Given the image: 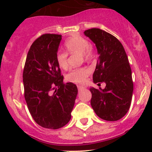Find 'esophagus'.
I'll use <instances>...</instances> for the list:
<instances>
[{
  "label": "esophagus",
  "instance_id": "obj_1",
  "mask_svg": "<svg viewBox=\"0 0 152 152\" xmlns=\"http://www.w3.org/2000/svg\"><path fill=\"white\" fill-rule=\"evenodd\" d=\"M77 87H78V89H79V90H82V89H83V88H85V86H83V85H77Z\"/></svg>",
  "mask_w": 152,
  "mask_h": 152
}]
</instances>
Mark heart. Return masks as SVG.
I'll use <instances>...</instances> for the list:
<instances>
[{
    "instance_id": "b5f03b06",
    "label": "heart",
    "mask_w": 152,
    "mask_h": 152,
    "mask_svg": "<svg viewBox=\"0 0 152 152\" xmlns=\"http://www.w3.org/2000/svg\"><path fill=\"white\" fill-rule=\"evenodd\" d=\"M66 51L59 50L56 54V61L59 67L67 69L68 67V54L80 53L85 60H90L93 57V49L88 40L80 36H74L67 39L65 42ZM90 70L87 67H79L70 69L66 76L67 81L75 83H84L90 74Z\"/></svg>"
}]
</instances>
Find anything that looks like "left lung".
Wrapping results in <instances>:
<instances>
[{
  "label": "left lung",
  "mask_w": 152,
  "mask_h": 152,
  "mask_svg": "<svg viewBox=\"0 0 152 152\" xmlns=\"http://www.w3.org/2000/svg\"><path fill=\"white\" fill-rule=\"evenodd\" d=\"M85 34L96 44L99 54L93 82L106 83L104 90L90 89V104L99 118L115 121L126 114L132 97L133 81L128 57L120 41L111 34L93 28L86 30Z\"/></svg>",
  "instance_id": "8db88e82"
}]
</instances>
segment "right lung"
I'll return each instance as SVG.
<instances>
[{
	"mask_svg": "<svg viewBox=\"0 0 152 152\" xmlns=\"http://www.w3.org/2000/svg\"><path fill=\"white\" fill-rule=\"evenodd\" d=\"M62 35L45 34L29 49L23 72L24 97L37 124L56 129L68 123L78 93L76 85L64 83L56 61Z\"/></svg>",
	"mask_w": 152,
	"mask_h": 152,
	"instance_id": "add662e5",
	"label": "right lung"
}]
</instances>
